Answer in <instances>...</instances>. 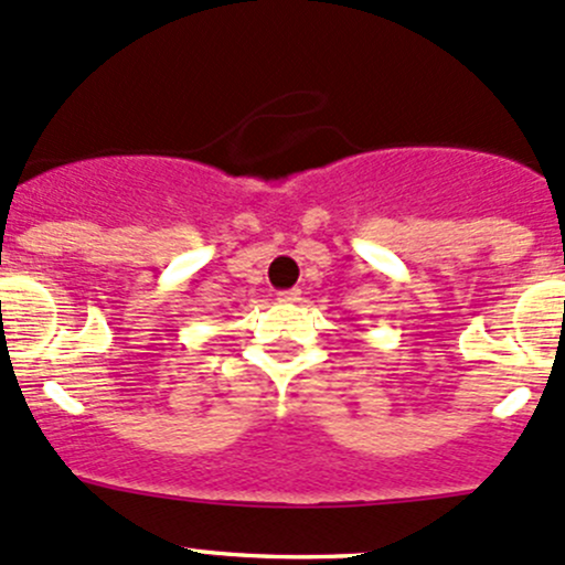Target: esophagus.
Returning a JSON list of instances; mask_svg holds the SVG:
<instances>
[{
  "label": "esophagus",
  "mask_w": 565,
  "mask_h": 565,
  "mask_svg": "<svg viewBox=\"0 0 565 565\" xmlns=\"http://www.w3.org/2000/svg\"><path fill=\"white\" fill-rule=\"evenodd\" d=\"M278 300H281V302H298L300 300V289H284V292H278Z\"/></svg>",
  "instance_id": "esophagus-1"
}]
</instances>
